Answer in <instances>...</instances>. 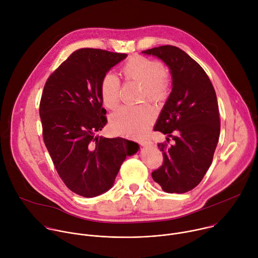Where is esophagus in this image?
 <instances>
[{"label": "esophagus", "instance_id": "1", "mask_svg": "<svg viewBox=\"0 0 258 258\" xmlns=\"http://www.w3.org/2000/svg\"><path fill=\"white\" fill-rule=\"evenodd\" d=\"M139 144L141 146H153L154 145L153 142L150 140H141V141H139Z\"/></svg>", "mask_w": 258, "mask_h": 258}]
</instances>
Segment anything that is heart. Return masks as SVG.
I'll list each match as a JSON object with an SVG mask.
<instances>
[{
  "label": "heart",
  "instance_id": "1",
  "mask_svg": "<svg viewBox=\"0 0 258 258\" xmlns=\"http://www.w3.org/2000/svg\"><path fill=\"white\" fill-rule=\"evenodd\" d=\"M126 81L142 84V99L155 103L162 102L169 91V80L162 65L155 59L135 56L121 67ZM100 97L103 105L110 110L115 109L120 100V82L113 73H106L101 80ZM156 112L149 104L138 107H122L110 118V125L114 133L128 137L141 136L154 121Z\"/></svg>",
  "mask_w": 258,
  "mask_h": 258
}]
</instances>
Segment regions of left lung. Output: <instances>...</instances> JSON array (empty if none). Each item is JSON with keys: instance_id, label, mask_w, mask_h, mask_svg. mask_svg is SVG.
Returning a JSON list of instances; mask_svg holds the SVG:
<instances>
[{"instance_id": "obj_1", "label": "left lung", "mask_w": 258, "mask_h": 258, "mask_svg": "<svg viewBox=\"0 0 258 258\" xmlns=\"http://www.w3.org/2000/svg\"><path fill=\"white\" fill-rule=\"evenodd\" d=\"M142 53L163 60L172 77L154 127L167 136L158 143L163 162L152 177L166 193H186L199 185L213 159L220 132L216 94L204 69L179 48L165 45Z\"/></svg>"}]
</instances>
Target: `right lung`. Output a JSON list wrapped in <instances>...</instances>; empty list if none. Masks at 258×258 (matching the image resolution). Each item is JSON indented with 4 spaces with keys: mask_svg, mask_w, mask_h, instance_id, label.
Segmentation results:
<instances>
[{
    "mask_svg": "<svg viewBox=\"0 0 258 258\" xmlns=\"http://www.w3.org/2000/svg\"><path fill=\"white\" fill-rule=\"evenodd\" d=\"M126 54L83 48L73 52L48 78L40 102L43 139L66 187L83 197L113 186L126 155L138 144L96 136L106 122L100 84Z\"/></svg>",
    "mask_w": 258,
    "mask_h": 258,
    "instance_id": "1",
    "label": "right lung"
}]
</instances>
